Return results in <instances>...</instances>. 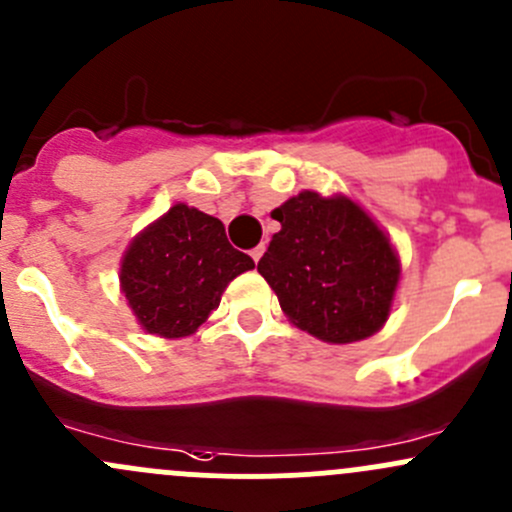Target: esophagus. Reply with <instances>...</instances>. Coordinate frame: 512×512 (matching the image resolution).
Here are the masks:
<instances>
[{
    "label": "esophagus",
    "mask_w": 512,
    "mask_h": 512,
    "mask_svg": "<svg viewBox=\"0 0 512 512\" xmlns=\"http://www.w3.org/2000/svg\"><path fill=\"white\" fill-rule=\"evenodd\" d=\"M262 252H265V247H255V250H252L250 252V255H252V260H255V262H260V257H262Z\"/></svg>",
    "instance_id": "34e87169"
}]
</instances>
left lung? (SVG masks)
I'll use <instances>...</instances> for the list:
<instances>
[{
	"label": "left lung",
	"instance_id": "obj_1",
	"mask_svg": "<svg viewBox=\"0 0 512 512\" xmlns=\"http://www.w3.org/2000/svg\"><path fill=\"white\" fill-rule=\"evenodd\" d=\"M280 223L257 272L294 327L329 344L371 337L389 319L401 265L354 200L302 190L272 210Z\"/></svg>",
	"mask_w": 512,
	"mask_h": 512
}]
</instances>
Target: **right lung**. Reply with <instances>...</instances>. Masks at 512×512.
I'll return each mask as SVG.
<instances>
[{
  "label": "right lung",
  "mask_w": 512,
  "mask_h": 512,
  "mask_svg": "<svg viewBox=\"0 0 512 512\" xmlns=\"http://www.w3.org/2000/svg\"><path fill=\"white\" fill-rule=\"evenodd\" d=\"M252 267L218 218L178 203L133 237L121 260V292L148 334L190 337L218 309L225 287Z\"/></svg>",
  "instance_id": "add662e5"
}]
</instances>
